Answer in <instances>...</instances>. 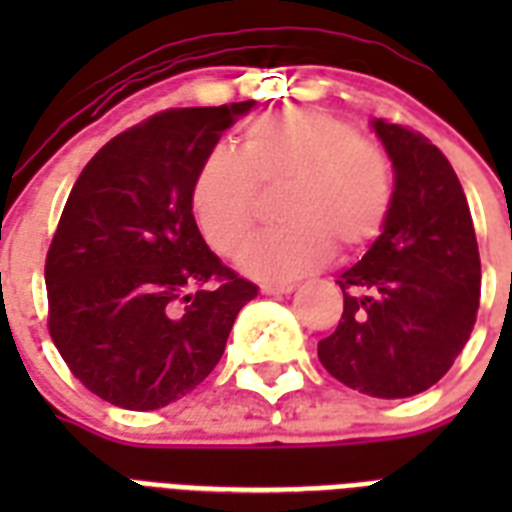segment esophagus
Segmentation results:
<instances>
[{"mask_svg":"<svg viewBox=\"0 0 512 512\" xmlns=\"http://www.w3.org/2000/svg\"><path fill=\"white\" fill-rule=\"evenodd\" d=\"M292 289H295V284H263L260 292L263 295H289Z\"/></svg>","mask_w":512,"mask_h":512,"instance_id":"1","label":"esophagus"}]
</instances>
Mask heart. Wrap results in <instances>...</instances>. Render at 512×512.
Instances as JSON below:
<instances>
[{
	"label": "heart",
	"mask_w": 512,
	"mask_h": 512,
	"mask_svg": "<svg viewBox=\"0 0 512 512\" xmlns=\"http://www.w3.org/2000/svg\"><path fill=\"white\" fill-rule=\"evenodd\" d=\"M281 223L244 255L252 276L284 281L327 263L332 249L372 244L393 207L388 154L345 119L313 108L260 116L241 151L217 146L191 183V209L207 244L239 257L263 217V193H279Z\"/></svg>",
	"instance_id": "heart-1"
}]
</instances>
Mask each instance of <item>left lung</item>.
I'll return each instance as SVG.
<instances>
[{
    "label": "left lung",
    "instance_id": "1",
    "mask_svg": "<svg viewBox=\"0 0 512 512\" xmlns=\"http://www.w3.org/2000/svg\"><path fill=\"white\" fill-rule=\"evenodd\" d=\"M396 188L380 239L340 276L342 319L319 342L335 380L406 398L436 385L476 324L481 257L452 164L425 135L377 119Z\"/></svg>",
    "mask_w": 512,
    "mask_h": 512
}]
</instances>
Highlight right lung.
<instances>
[{
  "mask_svg": "<svg viewBox=\"0 0 512 512\" xmlns=\"http://www.w3.org/2000/svg\"><path fill=\"white\" fill-rule=\"evenodd\" d=\"M255 100L167 108L92 156L44 263L47 329L84 388L132 412L191 393L257 297L201 239L191 183Z\"/></svg>",
  "mask_w": 512,
  "mask_h": 512,
  "instance_id": "1",
  "label": "right lung"
}]
</instances>
